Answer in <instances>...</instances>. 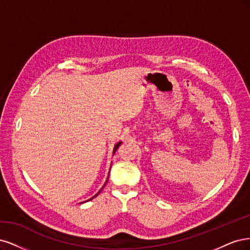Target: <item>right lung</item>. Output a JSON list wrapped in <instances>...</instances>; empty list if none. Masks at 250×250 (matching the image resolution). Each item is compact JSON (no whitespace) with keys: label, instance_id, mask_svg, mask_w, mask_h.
Masks as SVG:
<instances>
[{"label":"right lung","instance_id":"1","mask_svg":"<svg viewBox=\"0 0 250 250\" xmlns=\"http://www.w3.org/2000/svg\"><path fill=\"white\" fill-rule=\"evenodd\" d=\"M120 144H122V141H120V142H118V143H116V144H115V146H114V149H113V155L115 154V151H116V149H117V148H118V147L120 146ZM107 182H108V180H107ZM107 182H106V183H104V186H103V188H102V189H101V190H100V191H99L98 193H96V194H95L94 196H92V197H91L90 199H93L94 197H96V196H98V195L100 194V193H101V191H102V190L104 189V186H106V184H107ZM90 199H89V200H90ZM81 204H82V203H81Z\"/></svg>","mask_w":250,"mask_h":250}]
</instances>
